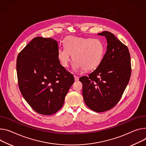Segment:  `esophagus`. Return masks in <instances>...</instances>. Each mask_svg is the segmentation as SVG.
<instances>
[{
    "label": "esophagus",
    "instance_id": "obj_1",
    "mask_svg": "<svg viewBox=\"0 0 146 146\" xmlns=\"http://www.w3.org/2000/svg\"><path fill=\"white\" fill-rule=\"evenodd\" d=\"M74 80L75 81H78L79 79V76H77V75H74Z\"/></svg>",
    "mask_w": 146,
    "mask_h": 146
}]
</instances>
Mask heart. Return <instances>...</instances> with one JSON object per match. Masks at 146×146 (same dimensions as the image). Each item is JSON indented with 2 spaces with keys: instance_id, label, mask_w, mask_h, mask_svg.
<instances>
[{
  "instance_id": "obj_1",
  "label": "heart",
  "mask_w": 146,
  "mask_h": 146,
  "mask_svg": "<svg viewBox=\"0 0 146 146\" xmlns=\"http://www.w3.org/2000/svg\"><path fill=\"white\" fill-rule=\"evenodd\" d=\"M64 46L58 49V59L64 67L68 68L73 54L76 70L94 69L101 63L104 54L102 43L96 39L69 36L64 39Z\"/></svg>"
}]
</instances>
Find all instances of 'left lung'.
Returning a JSON list of instances; mask_svg holds the SVG:
<instances>
[{
  "label": "left lung",
  "mask_w": 146,
  "mask_h": 146,
  "mask_svg": "<svg viewBox=\"0 0 146 146\" xmlns=\"http://www.w3.org/2000/svg\"><path fill=\"white\" fill-rule=\"evenodd\" d=\"M107 40V49L98 68L88 76L79 79L83 84V96L91 110L102 112L118 103L129 82L131 72L127 47L111 33L98 34Z\"/></svg>",
  "instance_id": "8db88e82"
}]
</instances>
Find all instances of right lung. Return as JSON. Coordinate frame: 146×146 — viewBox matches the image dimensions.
I'll list each match as a JSON object with an SVG mask.
<instances>
[{
    "instance_id": "right-lung-1",
    "label": "right lung",
    "mask_w": 146,
    "mask_h": 146,
    "mask_svg": "<svg viewBox=\"0 0 146 146\" xmlns=\"http://www.w3.org/2000/svg\"><path fill=\"white\" fill-rule=\"evenodd\" d=\"M58 44L50 38L37 36L19 53L16 69L23 97L37 113L58 112L73 84V75L61 65Z\"/></svg>"
}]
</instances>
